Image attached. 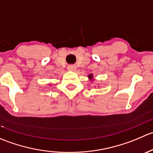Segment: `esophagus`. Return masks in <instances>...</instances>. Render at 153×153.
<instances>
[{"instance_id": "obj_1", "label": "esophagus", "mask_w": 153, "mask_h": 153, "mask_svg": "<svg viewBox=\"0 0 153 153\" xmlns=\"http://www.w3.org/2000/svg\"><path fill=\"white\" fill-rule=\"evenodd\" d=\"M68 69H69V70H70V71H75V69H76V67H75V66H73V65H70V66H69V67H68Z\"/></svg>"}]
</instances>
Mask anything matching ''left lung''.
Wrapping results in <instances>:
<instances>
[{
  "instance_id": "left-lung-1",
  "label": "left lung",
  "mask_w": 153,
  "mask_h": 153,
  "mask_svg": "<svg viewBox=\"0 0 153 153\" xmlns=\"http://www.w3.org/2000/svg\"><path fill=\"white\" fill-rule=\"evenodd\" d=\"M89 79H92V75H89Z\"/></svg>"
}]
</instances>
